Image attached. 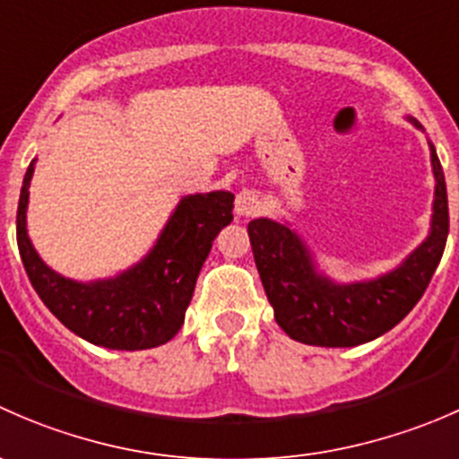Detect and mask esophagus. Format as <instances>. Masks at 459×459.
I'll return each instance as SVG.
<instances>
[{
	"mask_svg": "<svg viewBox=\"0 0 459 459\" xmlns=\"http://www.w3.org/2000/svg\"><path fill=\"white\" fill-rule=\"evenodd\" d=\"M259 211V197L255 191H239L235 197V212L239 217H251Z\"/></svg>",
	"mask_w": 459,
	"mask_h": 459,
	"instance_id": "esophagus-1",
	"label": "esophagus"
}]
</instances>
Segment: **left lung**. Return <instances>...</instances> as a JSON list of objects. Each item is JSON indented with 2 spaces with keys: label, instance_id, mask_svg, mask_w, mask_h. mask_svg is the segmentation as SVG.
I'll return each instance as SVG.
<instances>
[{
  "label": "left lung",
  "instance_id": "obj_1",
  "mask_svg": "<svg viewBox=\"0 0 459 459\" xmlns=\"http://www.w3.org/2000/svg\"><path fill=\"white\" fill-rule=\"evenodd\" d=\"M409 122L422 131L418 119ZM429 148L435 178L430 230L404 262L384 275L349 284L335 281L319 271L311 248L286 221L259 217L248 224L257 273L286 335L328 349L358 346L391 331L420 302L448 238L446 182L430 142Z\"/></svg>",
  "mask_w": 459,
  "mask_h": 459
}]
</instances>
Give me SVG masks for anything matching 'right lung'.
Masks as SVG:
<instances>
[{
    "label": "right lung",
    "mask_w": 459,
    "mask_h": 459,
    "mask_svg": "<svg viewBox=\"0 0 459 459\" xmlns=\"http://www.w3.org/2000/svg\"><path fill=\"white\" fill-rule=\"evenodd\" d=\"M32 173L35 160L22 184L17 247L32 289L48 311L68 331L104 349L143 351L173 340L184 324L212 239L233 221V193L182 197L155 247L135 266L108 280L77 281L55 273L32 247L26 230Z\"/></svg>",
    "instance_id": "1"
}]
</instances>
